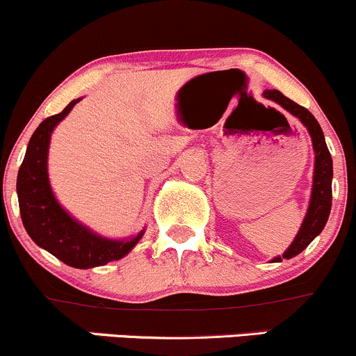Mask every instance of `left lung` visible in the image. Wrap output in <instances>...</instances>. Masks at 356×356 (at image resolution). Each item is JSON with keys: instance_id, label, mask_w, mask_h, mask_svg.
Listing matches in <instances>:
<instances>
[{"instance_id": "8db88e82", "label": "left lung", "mask_w": 356, "mask_h": 356, "mask_svg": "<svg viewBox=\"0 0 356 356\" xmlns=\"http://www.w3.org/2000/svg\"><path fill=\"white\" fill-rule=\"evenodd\" d=\"M264 96L268 99L279 103L284 109H287L291 115L300 120V123L307 128L312 140V148H314V175H312V191H311V201L309 208H307L306 218H304L302 225H300L298 235L294 241L291 243L282 257H275L272 261H282V259H292V257L299 255L302 250L307 248V245L314 240L323 228L326 226L327 218H330L331 211V181H333V160L331 154L326 147V140H324L323 130L319 127L318 120L311 115L304 106H299L292 99H289L277 89H267L264 91Z\"/></svg>"}]
</instances>
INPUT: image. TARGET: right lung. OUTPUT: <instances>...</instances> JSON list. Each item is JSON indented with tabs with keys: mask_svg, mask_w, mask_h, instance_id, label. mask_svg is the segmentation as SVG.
Wrapping results in <instances>:
<instances>
[{
	"mask_svg": "<svg viewBox=\"0 0 356 356\" xmlns=\"http://www.w3.org/2000/svg\"><path fill=\"white\" fill-rule=\"evenodd\" d=\"M79 101H70L64 111L49 116L33 131L18 170L17 193L23 226L35 243L70 267L92 268L123 259L143 232L128 240H109L74 220L54 196L47 172L50 135Z\"/></svg>",
	"mask_w": 356,
	"mask_h": 356,
	"instance_id": "right-lung-1",
	"label": "right lung"
}]
</instances>
